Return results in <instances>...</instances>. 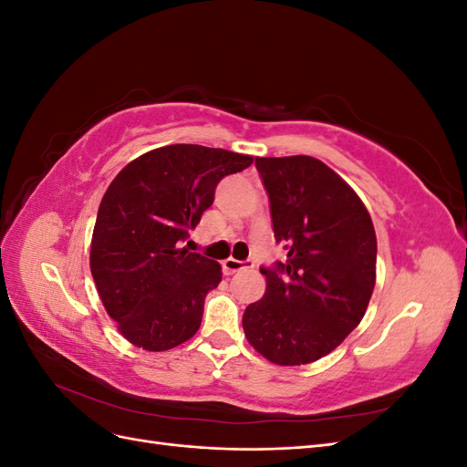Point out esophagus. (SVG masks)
Returning a JSON list of instances; mask_svg holds the SVG:
<instances>
[{
  "label": "esophagus",
  "mask_w": 467,
  "mask_h": 467,
  "mask_svg": "<svg viewBox=\"0 0 467 467\" xmlns=\"http://www.w3.org/2000/svg\"><path fill=\"white\" fill-rule=\"evenodd\" d=\"M222 265H223V271H225V275H234V273L244 271V268L253 266V263H249V261H237V259H234V257L225 259Z\"/></svg>",
  "instance_id": "esophagus-1"
}]
</instances>
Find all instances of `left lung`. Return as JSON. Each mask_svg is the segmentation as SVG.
Returning a JSON list of instances; mask_svg holds the SVG:
<instances>
[{"label":"left lung","mask_w":467,"mask_h":467,"mask_svg":"<svg viewBox=\"0 0 467 467\" xmlns=\"http://www.w3.org/2000/svg\"><path fill=\"white\" fill-rule=\"evenodd\" d=\"M285 263L261 268L263 300L244 331L280 366L316 362L362 321L376 285V232L368 210L331 167L309 155L257 158Z\"/></svg>","instance_id":"left-lung-1"}]
</instances>
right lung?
<instances>
[{
	"label": "right lung",
	"instance_id": "add662e5",
	"mask_svg": "<svg viewBox=\"0 0 467 467\" xmlns=\"http://www.w3.org/2000/svg\"><path fill=\"white\" fill-rule=\"evenodd\" d=\"M251 155L196 144L151 150L110 182L91 239V275L120 335L151 352L199 331L222 266L181 244L214 202L218 182Z\"/></svg>",
	"mask_w": 467,
	"mask_h": 467
}]
</instances>
